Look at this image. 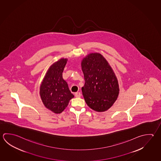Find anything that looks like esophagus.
<instances>
[{
  "label": "esophagus",
  "instance_id": "esophagus-1",
  "mask_svg": "<svg viewBox=\"0 0 161 161\" xmlns=\"http://www.w3.org/2000/svg\"><path fill=\"white\" fill-rule=\"evenodd\" d=\"M75 96L76 97H80V96H81L80 92H76V93L75 94Z\"/></svg>",
  "mask_w": 161,
  "mask_h": 161
}]
</instances>
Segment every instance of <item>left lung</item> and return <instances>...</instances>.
I'll list each match as a JSON object with an SVG mask.
<instances>
[{"mask_svg": "<svg viewBox=\"0 0 161 161\" xmlns=\"http://www.w3.org/2000/svg\"><path fill=\"white\" fill-rule=\"evenodd\" d=\"M85 78L82 94L88 106L97 112L111 108L117 99L119 86L112 67L100 53H90L83 59Z\"/></svg>", "mask_w": 161, "mask_h": 161, "instance_id": "8db88e82", "label": "left lung"}]
</instances>
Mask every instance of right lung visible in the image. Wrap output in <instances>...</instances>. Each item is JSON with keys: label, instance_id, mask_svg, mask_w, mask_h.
Listing matches in <instances>:
<instances>
[{"label": "right lung", "instance_id": "1", "mask_svg": "<svg viewBox=\"0 0 161 161\" xmlns=\"http://www.w3.org/2000/svg\"><path fill=\"white\" fill-rule=\"evenodd\" d=\"M67 58H61L50 66L41 83L40 95L46 108L55 114H60L74 97L71 93L62 73Z\"/></svg>", "mask_w": 161, "mask_h": 161}]
</instances>
